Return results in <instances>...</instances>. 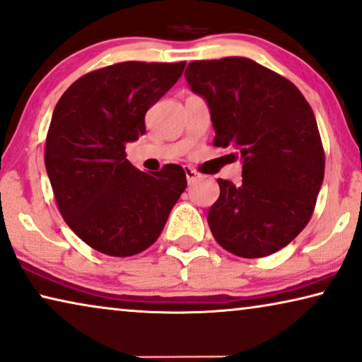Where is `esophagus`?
Wrapping results in <instances>:
<instances>
[{"mask_svg":"<svg viewBox=\"0 0 362 362\" xmlns=\"http://www.w3.org/2000/svg\"><path fill=\"white\" fill-rule=\"evenodd\" d=\"M185 173H186L187 182H189V185H192L194 181H197L199 177H201V175H199V173L196 170H192V168H185Z\"/></svg>","mask_w":362,"mask_h":362,"instance_id":"34e87169","label":"esophagus"}]
</instances>
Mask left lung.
Returning <instances> with one entry per match:
<instances>
[{
  "label": "left lung",
  "instance_id": "left-lung-1",
  "mask_svg": "<svg viewBox=\"0 0 362 362\" xmlns=\"http://www.w3.org/2000/svg\"><path fill=\"white\" fill-rule=\"evenodd\" d=\"M191 90L206 99L214 146L242 156V185L217 180L207 222L217 243L242 258H261L305 228L325 175L317 120L294 83L245 59L191 62Z\"/></svg>",
  "mask_w": 362,
  "mask_h": 362
}]
</instances>
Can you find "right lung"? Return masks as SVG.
Here are the masks:
<instances>
[{
	"label": "right lung",
	"instance_id": "1",
	"mask_svg": "<svg viewBox=\"0 0 362 362\" xmlns=\"http://www.w3.org/2000/svg\"><path fill=\"white\" fill-rule=\"evenodd\" d=\"M186 62H122L86 73L52 114L45 168L57 206L78 237L109 256L156 242L186 189L180 165L140 171L125 145L145 134V114L180 80Z\"/></svg>",
	"mask_w": 362,
	"mask_h": 362
}]
</instances>
